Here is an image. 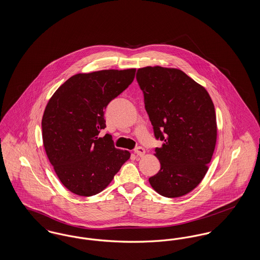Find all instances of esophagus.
<instances>
[{
	"label": "esophagus",
	"mask_w": 260,
	"mask_h": 260,
	"mask_svg": "<svg viewBox=\"0 0 260 260\" xmlns=\"http://www.w3.org/2000/svg\"><path fill=\"white\" fill-rule=\"evenodd\" d=\"M135 153L136 154V156H139V157H142V156H144V154H145V149L143 148V147H136L135 149Z\"/></svg>",
	"instance_id": "esophagus-1"
}]
</instances>
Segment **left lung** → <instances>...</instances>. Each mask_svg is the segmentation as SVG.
I'll return each instance as SVG.
<instances>
[{"mask_svg":"<svg viewBox=\"0 0 260 260\" xmlns=\"http://www.w3.org/2000/svg\"><path fill=\"white\" fill-rule=\"evenodd\" d=\"M136 80L156 139L161 170L149 178L153 189L167 198L191 192L209 170L216 143L214 105L206 88L175 68H139Z\"/></svg>","mask_w":260,"mask_h":260,"instance_id":"8db88e82","label":"left lung"}]
</instances>
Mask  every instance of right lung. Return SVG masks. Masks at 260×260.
Here are the masks:
<instances>
[{"label": "right lung", "instance_id": "right-lung-1", "mask_svg": "<svg viewBox=\"0 0 260 260\" xmlns=\"http://www.w3.org/2000/svg\"><path fill=\"white\" fill-rule=\"evenodd\" d=\"M136 76V69L101 70L69 78L50 98L42 119L43 142L62 184L79 196L104 190L131 157L114 146L104 110Z\"/></svg>", "mask_w": 260, "mask_h": 260}]
</instances>
